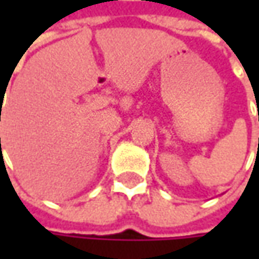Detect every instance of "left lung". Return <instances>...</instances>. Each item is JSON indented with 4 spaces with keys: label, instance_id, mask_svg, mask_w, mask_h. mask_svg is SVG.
I'll return each mask as SVG.
<instances>
[{
    "label": "left lung",
    "instance_id": "obj_1",
    "mask_svg": "<svg viewBox=\"0 0 259 259\" xmlns=\"http://www.w3.org/2000/svg\"><path fill=\"white\" fill-rule=\"evenodd\" d=\"M258 121H259V115H258Z\"/></svg>",
    "mask_w": 259,
    "mask_h": 259
}]
</instances>
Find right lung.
I'll list each match as a JSON object with an SVG mask.
<instances>
[{"mask_svg": "<svg viewBox=\"0 0 259 259\" xmlns=\"http://www.w3.org/2000/svg\"><path fill=\"white\" fill-rule=\"evenodd\" d=\"M0 145H1V138H0Z\"/></svg>", "mask_w": 259, "mask_h": 259, "instance_id": "1", "label": "right lung"}]
</instances>
